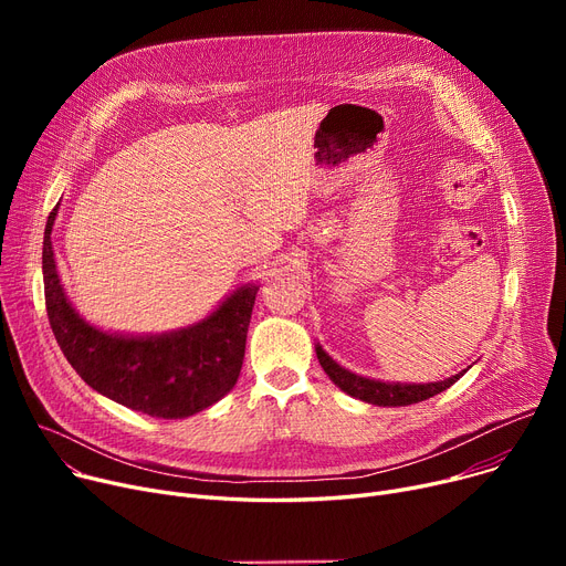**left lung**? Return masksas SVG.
<instances>
[{
	"label": "left lung",
	"instance_id": "1",
	"mask_svg": "<svg viewBox=\"0 0 566 566\" xmlns=\"http://www.w3.org/2000/svg\"><path fill=\"white\" fill-rule=\"evenodd\" d=\"M316 358H318L323 371L331 376V380L337 385V388H342L346 395H350L355 399H363V401L374 403V406H410V403H418V401H424L429 397H436L448 388H452V385L463 376V371H461V374H457L452 378H444L440 382H424V385L380 382V380L363 378V376H355V374L342 369L321 346H316Z\"/></svg>",
	"mask_w": 566,
	"mask_h": 566
}]
</instances>
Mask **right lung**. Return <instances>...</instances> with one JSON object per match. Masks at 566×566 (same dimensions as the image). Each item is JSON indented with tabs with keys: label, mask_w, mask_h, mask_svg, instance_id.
<instances>
[{
	"label": "right lung",
	"mask_w": 566,
	"mask_h": 566,
	"mask_svg": "<svg viewBox=\"0 0 566 566\" xmlns=\"http://www.w3.org/2000/svg\"><path fill=\"white\" fill-rule=\"evenodd\" d=\"M45 224L43 284L45 310L71 367L86 385L126 408L151 418H188L220 401L238 380L245 358L248 325L259 286H243L192 328L158 337L107 335L82 321L56 275Z\"/></svg>",
	"instance_id": "obj_1"
}]
</instances>
